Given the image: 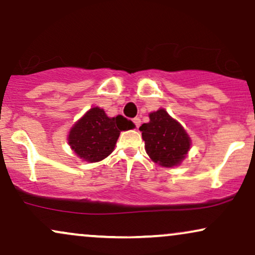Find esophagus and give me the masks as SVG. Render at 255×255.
I'll return each mask as SVG.
<instances>
[{
    "instance_id": "1",
    "label": "esophagus",
    "mask_w": 255,
    "mask_h": 255,
    "mask_svg": "<svg viewBox=\"0 0 255 255\" xmlns=\"http://www.w3.org/2000/svg\"><path fill=\"white\" fill-rule=\"evenodd\" d=\"M133 124L135 125L136 128H139L140 125H141V120H140V118H134V119H133Z\"/></svg>"
}]
</instances>
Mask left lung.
Returning <instances> with one entry per match:
<instances>
[{
  "mask_svg": "<svg viewBox=\"0 0 255 255\" xmlns=\"http://www.w3.org/2000/svg\"><path fill=\"white\" fill-rule=\"evenodd\" d=\"M139 129L142 131L147 154L164 167L180 164L190 149L191 142L186 131L164 109L149 114L148 124Z\"/></svg>",
  "mask_w": 255,
  "mask_h": 255,
  "instance_id": "obj_1",
  "label": "left lung"
}]
</instances>
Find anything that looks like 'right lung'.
Wrapping results in <instances>:
<instances>
[{
    "label": "right lung",
    "mask_w": 255,
    "mask_h": 255,
    "mask_svg": "<svg viewBox=\"0 0 255 255\" xmlns=\"http://www.w3.org/2000/svg\"><path fill=\"white\" fill-rule=\"evenodd\" d=\"M131 121L118 115L108 118L103 109L91 108L70 130L69 143L79 158L95 162L114 149L120 131L133 128Z\"/></svg>",
    "instance_id": "right-lung-1"
}]
</instances>
